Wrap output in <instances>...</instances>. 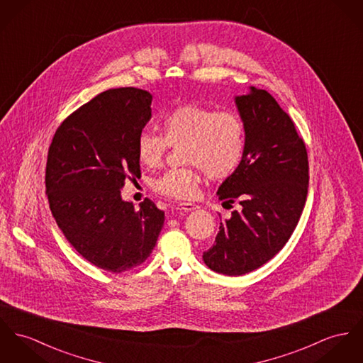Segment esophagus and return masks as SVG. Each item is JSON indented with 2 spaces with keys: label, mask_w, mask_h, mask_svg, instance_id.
Instances as JSON below:
<instances>
[{
  "label": "esophagus",
  "mask_w": 363,
  "mask_h": 363,
  "mask_svg": "<svg viewBox=\"0 0 363 363\" xmlns=\"http://www.w3.org/2000/svg\"><path fill=\"white\" fill-rule=\"evenodd\" d=\"M197 208L195 203H179L177 206V210H181V211H194Z\"/></svg>",
  "instance_id": "obj_1"
}]
</instances>
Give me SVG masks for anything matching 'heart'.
<instances>
[{
	"instance_id": "1",
	"label": "heart",
	"mask_w": 363,
	"mask_h": 363,
	"mask_svg": "<svg viewBox=\"0 0 363 363\" xmlns=\"http://www.w3.org/2000/svg\"><path fill=\"white\" fill-rule=\"evenodd\" d=\"M163 135L142 131L137 140L138 160L146 167L162 163L168 146H182L185 163L192 167L175 168L155 181L162 195L189 200L199 192L201 171L213 179L232 175L243 160L246 133L240 116L233 111H216L195 104L182 105L167 113L162 121Z\"/></svg>"
}]
</instances>
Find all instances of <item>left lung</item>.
Masks as SVG:
<instances>
[{
	"mask_svg": "<svg viewBox=\"0 0 363 363\" xmlns=\"http://www.w3.org/2000/svg\"><path fill=\"white\" fill-rule=\"evenodd\" d=\"M235 104L246 150L217 195L225 203L238 200L242 210L221 220L214 245L203 252L211 271L228 277L251 272L283 249L304 210L309 181L306 143L275 98L250 86Z\"/></svg>",
	"mask_w": 363,
	"mask_h": 363,
	"instance_id": "8db88e82",
	"label": "left lung"
}]
</instances>
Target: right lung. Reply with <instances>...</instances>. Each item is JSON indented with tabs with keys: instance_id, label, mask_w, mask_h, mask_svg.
<instances>
[{
	"instance_id": "right-lung-1",
	"label": "right lung",
	"mask_w": 363,
	"mask_h": 363,
	"mask_svg": "<svg viewBox=\"0 0 363 363\" xmlns=\"http://www.w3.org/2000/svg\"><path fill=\"white\" fill-rule=\"evenodd\" d=\"M150 105L140 88L105 91L59 125L48 150L45 194L56 223L79 254L109 272L140 265L164 223L152 200L135 208L120 192L140 177L137 140Z\"/></svg>"
}]
</instances>
